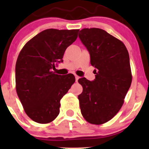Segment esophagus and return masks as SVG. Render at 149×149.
<instances>
[{
  "instance_id": "esophagus-1",
  "label": "esophagus",
  "mask_w": 149,
  "mask_h": 149,
  "mask_svg": "<svg viewBox=\"0 0 149 149\" xmlns=\"http://www.w3.org/2000/svg\"><path fill=\"white\" fill-rule=\"evenodd\" d=\"M75 78H76V82L78 81V79H79V76H76V75H75Z\"/></svg>"
}]
</instances>
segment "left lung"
Here are the masks:
<instances>
[{
    "mask_svg": "<svg viewBox=\"0 0 149 149\" xmlns=\"http://www.w3.org/2000/svg\"><path fill=\"white\" fill-rule=\"evenodd\" d=\"M78 37L96 74L92 81L78 80L83 89L78 95L81 113L90 123H105L119 111L130 88L129 53L123 42L101 29H83Z\"/></svg>",
    "mask_w": 149,
    "mask_h": 149,
    "instance_id": "obj_1",
    "label": "left lung"
}]
</instances>
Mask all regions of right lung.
<instances>
[{
  "instance_id": "add662e5",
  "label": "right lung",
  "mask_w": 149,
  "mask_h": 149,
  "mask_svg": "<svg viewBox=\"0 0 149 149\" xmlns=\"http://www.w3.org/2000/svg\"><path fill=\"white\" fill-rule=\"evenodd\" d=\"M78 29L42 31L26 43L15 66L16 90L26 113L35 122L48 123L59 113L60 100L75 82L72 73L55 74L66 48Z\"/></svg>"
}]
</instances>
